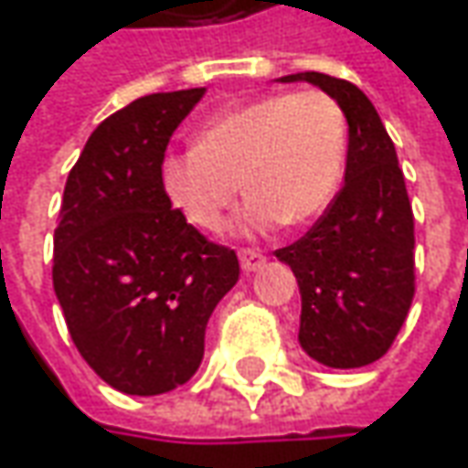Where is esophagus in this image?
<instances>
[{
  "instance_id": "obj_1",
  "label": "esophagus",
  "mask_w": 468,
  "mask_h": 468,
  "mask_svg": "<svg viewBox=\"0 0 468 468\" xmlns=\"http://www.w3.org/2000/svg\"><path fill=\"white\" fill-rule=\"evenodd\" d=\"M264 261H267V256L256 251V249H243L240 251V270L243 272H256Z\"/></svg>"
}]
</instances>
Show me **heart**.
<instances>
[{"mask_svg":"<svg viewBox=\"0 0 468 468\" xmlns=\"http://www.w3.org/2000/svg\"><path fill=\"white\" fill-rule=\"evenodd\" d=\"M346 138V112L330 93H267L212 117L198 133V146L167 154L159 188L198 230L222 225L240 180L251 198L238 217V233L303 225L335 198Z\"/></svg>","mask_w":468,"mask_h":468,"instance_id":"obj_1","label":"heart"}]
</instances>
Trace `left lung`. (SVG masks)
Here are the masks:
<instances>
[{
	"instance_id": "1",
	"label": "left lung",
	"mask_w": 468,
	"mask_h": 468,
	"mask_svg": "<svg viewBox=\"0 0 468 468\" xmlns=\"http://www.w3.org/2000/svg\"><path fill=\"white\" fill-rule=\"evenodd\" d=\"M330 93L346 112V183L295 243L274 256L301 291L298 343L333 369L367 367L388 354L414 301V212L398 154L375 104L354 83L295 72Z\"/></svg>"
}]
</instances>
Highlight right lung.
Returning <instances> with one entry per match:
<instances>
[{
	"instance_id": "1",
	"label": "right lung",
	"mask_w": 468,
	"mask_h": 468,
	"mask_svg": "<svg viewBox=\"0 0 468 468\" xmlns=\"http://www.w3.org/2000/svg\"><path fill=\"white\" fill-rule=\"evenodd\" d=\"M207 89L149 93L110 114L68 175L54 230V293L72 343L128 396L186 385L214 306L238 282L233 249L167 204L159 165Z\"/></svg>"
}]
</instances>
